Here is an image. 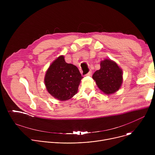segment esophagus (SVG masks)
Returning a JSON list of instances; mask_svg holds the SVG:
<instances>
[{
  "label": "esophagus",
  "instance_id": "obj_1",
  "mask_svg": "<svg viewBox=\"0 0 155 155\" xmlns=\"http://www.w3.org/2000/svg\"><path fill=\"white\" fill-rule=\"evenodd\" d=\"M86 75H87V76H91V75H92V72H91V71H90L89 72H88V73L86 74Z\"/></svg>",
  "mask_w": 155,
  "mask_h": 155
}]
</instances>
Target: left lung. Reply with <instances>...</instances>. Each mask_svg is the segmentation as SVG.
Wrapping results in <instances>:
<instances>
[{
	"mask_svg": "<svg viewBox=\"0 0 155 155\" xmlns=\"http://www.w3.org/2000/svg\"><path fill=\"white\" fill-rule=\"evenodd\" d=\"M101 68L93 75L99 90L110 95L120 89L123 83V71L116 62L110 59L101 61Z\"/></svg>",
	"mask_w": 155,
	"mask_h": 155,
	"instance_id": "8db88e82",
	"label": "left lung"
}]
</instances>
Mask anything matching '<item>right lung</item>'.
Instances as JSON below:
<instances>
[{"label":"right lung","mask_w":155,"mask_h":155,"mask_svg":"<svg viewBox=\"0 0 155 155\" xmlns=\"http://www.w3.org/2000/svg\"><path fill=\"white\" fill-rule=\"evenodd\" d=\"M83 77L75 65L65 62L59 56L49 66L44 83L48 92L55 99L68 101L75 96Z\"/></svg>","instance_id":"1"}]
</instances>
